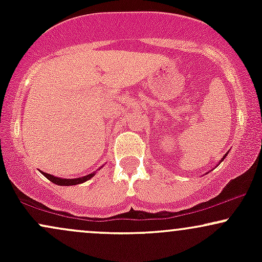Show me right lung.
<instances>
[{
    "instance_id": "1",
    "label": "right lung",
    "mask_w": 262,
    "mask_h": 262,
    "mask_svg": "<svg viewBox=\"0 0 262 262\" xmlns=\"http://www.w3.org/2000/svg\"><path fill=\"white\" fill-rule=\"evenodd\" d=\"M44 175L47 176L48 179H49L50 181L54 182V183H58V185H65V186H69V185H77V183L86 181V180L91 179L93 173H91V175H89V176H86V177H82V179H75V180H66V179H65V180H62V179H56V177L50 176V175H47V173H44Z\"/></svg>"
}]
</instances>
